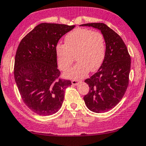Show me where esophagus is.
Wrapping results in <instances>:
<instances>
[{"mask_svg": "<svg viewBox=\"0 0 146 146\" xmlns=\"http://www.w3.org/2000/svg\"><path fill=\"white\" fill-rule=\"evenodd\" d=\"M78 83H79V81H77V80L74 79V80H72V85H74V86H76V85H77Z\"/></svg>", "mask_w": 146, "mask_h": 146, "instance_id": "1", "label": "esophagus"}]
</instances>
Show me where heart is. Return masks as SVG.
I'll return each instance as SVG.
<instances>
[{
	"label": "heart",
	"instance_id": "b5f03b06",
	"mask_svg": "<svg viewBox=\"0 0 146 146\" xmlns=\"http://www.w3.org/2000/svg\"><path fill=\"white\" fill-rule=\"evenodd\" d=\"M65 44L56 45L58 67L65 71L75 60L78 63L67 71L65 75L70 78H81L88 72L100 68L106 55V42L104 35L87 28H76L65 36Z\"/></svg>",
	"mask_w": 146,
	"mask_h": 146
}]
</instances>
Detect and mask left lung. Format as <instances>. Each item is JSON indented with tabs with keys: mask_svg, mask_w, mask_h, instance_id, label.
<instances>
[{
	"mask_svg": "<svg viewBox=\"0 0 146 146\" xmlns=\"http://www.w3.org/2000/svg\"><path fill=\"white\" fill-rule=\"evenodd\" d=\"M81 25L99 29L106 45L102 65L97 72L85 80L90 89L83 99L92 112H108L120 102L128 86L130 56L120 36L106 24L92 23Z\"/></svg>",
	"mask_w": 146,
	"mask_h": 146,
	"instance_id": "obj_1",
	"label": "left lung"
}]
</instances>
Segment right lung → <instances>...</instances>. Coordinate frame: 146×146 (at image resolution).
<instances>
[{"label":"right lung","mask_w":146,"mask_h":146,"mask_svg":"<svg viewBox=\"0 0 146 146\" xmlns=\"http://www.w3.org/2000/svg\"><path fill=\"white\" fill-rule=\"evenodd\" d=\"M75 25L43 23L21 40L14 60V78L21 97L29 110L49 116L59 110L70 80L60 78L56 45Z\"/></svg>","instance_id":"1"}]
</instances>
